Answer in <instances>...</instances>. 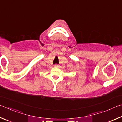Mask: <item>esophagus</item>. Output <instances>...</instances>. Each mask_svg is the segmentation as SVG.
I'll return each instance as SVG.
<instances>
[{
  "label": "esophagus",
  "instance_id": "1",
  "mask_svg": "<svg viewBox=\"0 0 122 122\" xmlns=\"http://www.w3.org/2000/svg\"><path fill=\"white\" fill-rule=\"evenodd\" d=\"M54 66L56 67H58L59 66V65H58V64H55V65H54Z\"/></svg>",
  "mask_w": 122,
  "mask_h": 122
}]
</instances>
